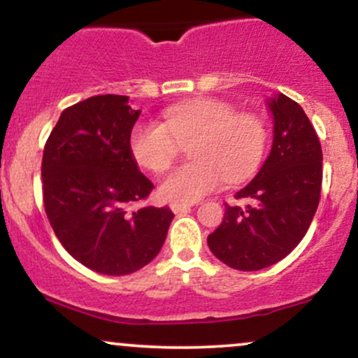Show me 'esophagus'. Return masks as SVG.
Segmentation results:
<instances>
[{
	"label": "esophagus",
	"mask_w": 358,
	"mask_h": 358,
	"mask_svg": "<svg viewBox=\"0 0 358 358\" xmlns=\"http://www.w3.org/2000/svg\"><path fill=\"white\" fill-rule=\"evenodd\" d=\"M192 205L190 203H178V202H173L170 203V208L173 210L175 213H182V212H188L190 210Z\"/></svg>",
	"instance_id": "1"
}]
</instances>
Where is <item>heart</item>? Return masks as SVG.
I'll return each instance as SVG.
<instances>
[{
	"instance_id": "obj_1",
	"label": "heart",
	"mask_w": 358,
	"mask_h": 358,
	"mask_svg": "<svg viewBox=\"0 0 358 358\" xmlns=\"http://www.w3.org/2000/svg\"><path fill=\"white\" fill-rule=\"evenodd\" d=\"M162 117L163 124L138 122L129 146L139 165L163 173L190 143L188 156L193 162L176 168L159 185L168 202L192 203L219 190L225 180L244 182L256 173L268 150L266 119L256 113H237L229 102H183L168 108Z\"/></svg>"
}]
</instances>
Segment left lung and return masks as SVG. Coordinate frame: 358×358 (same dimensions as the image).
Listing matches in <instances>:
<instances>
[{
  "instance_id": "left-lung-1",
  "label": "left lung",
  "mask_w": 358,
  "mask_h": 358,
  "mask_svg": "<svg viewBox=\"0 0 358 358\" xmlns=\"http://www.w3.org/2000/svg\"><path fill=\"white\" fill-rule=\"evenodd\" d=\"M269 108L273 150L256 178L236 193L249 203H225L224 220L207 237L213 256L239 271L268 268L296 248L322 193V145L305 110L285 94Z\"/></svg>"
}]
</instances>
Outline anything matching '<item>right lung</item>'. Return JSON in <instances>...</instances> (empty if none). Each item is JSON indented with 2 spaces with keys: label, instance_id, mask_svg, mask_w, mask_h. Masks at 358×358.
I'll return each mask as SVG.
<instances>
[{
  "label": "right lung",
  "instance_id": "1",
  "mask_svg": "<svg viewBox=\"0 0 358 358\" xmlns=\"http://www.w3.org/2000/svg\"><path fill=\"white\" fill-rule=\"evenodd\" d=\"M139 110L102 94L64 109L43 148V205L57 239L85 268L124 276L158 256L173 213L151 205L129 138Z\"/></svg>",
  "mask_w": 358,
  "mask_h": 358
}]
</instances>
